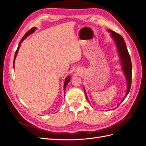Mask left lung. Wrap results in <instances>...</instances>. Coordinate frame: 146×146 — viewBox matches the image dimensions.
I'll use <instances>...</instances> for the list:
<instances>
[{
  "label": "left lung",
  "mask_w": 146,
  "mask_h": 146,
  "mask_svg": "<svg viewBox=\"0 0 146 146\" xmlns=\"http://www.w3.org/2000/svg\"><path fill=\"white\" fill-rule=\"evenodd\" d=\"M108 32L111 33V36L114 39V41H115V42H116L119 54V56H120L122 69H123V72H124V74L125 76L127 81V91H126V94H125V96L124 97V98H123L122 100V101L121 102V103L118 105L117 107H119V105L121 104L122 102L125 99V98L128 95V94H129V92L130 90L131 84L132 66H131L130 56L129 52H128L124 39H123V38H122L121 35L116 33L115 32H114V31H113V30H108ZM84 91H85V90H84ZM85 93L86 97L87 98L85 91ZM87 100L88 102H89L88 98H87Z\"/></svg>",
  "instance_id": "left-lung-1"
}]
</instances>
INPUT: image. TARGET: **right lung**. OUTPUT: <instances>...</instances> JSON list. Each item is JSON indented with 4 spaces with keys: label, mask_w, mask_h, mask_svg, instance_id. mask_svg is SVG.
<instances>
[{
    "label": "right lung",
    "mask_w": 146,
    "mask_h": 146,
    "mask_svg": "<svg viewBox=\"0 0 146 146\" xmlns=\"http://www.w3.org/2000/svg\"><path fill=\"white\" fill-rule=\"evenodd\" d=\"M35 29H36V27H33L32 29H31L30 30H29L28 32L26 33L25 35H24V36H23V38L21 39V41H20V42H19V45H18V47H17V50H16V53H15V57H14V61H13V67H14V63H15V59H16V55H17V52H18V50H19V47H20V46H21V43L23 42V41H24V39H25L26 38H27V36H28L29 35H30V34H32L33 32H34V31L35 30ZM15 68V67H14ZM69 81H70V77H67L66 78V80H65V82H64V90H65V88H66V86H67V85H68V83L69 82ZM65 96V95H64Z\"/></svg>",
    "instance_id": "add662e5"
}]
</instances>
